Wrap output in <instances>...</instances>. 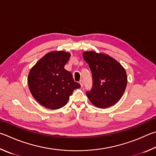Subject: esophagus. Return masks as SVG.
<instances>
[{
  "label": "esophagus",
  "instance_id": "esophagus-1",
  "mask_svg": "<svg viewBox=\"0 0 156 156\" xmlns=\"http://www.w3.org/2000/svg\"><path fill=\"white\" fill-rule=\"evenodd\" d=\"M80 83L81 86V87H83V80H80Z\"/></svg>",
  "mask_w": 156,
  "mask_h": 156
}]
</instances>
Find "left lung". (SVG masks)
<instances>
[{"label":"left lung","mask_w":156,"mask_h":156,"mask_svg":"<svg viewBox=\"0 0 156 156\" xmlns=\"http://www.w3.org/2000/svg\"><path fill=\"white\" fill-rule=\"evenodd\" d=\"M83 58L91 70L92 87L86 95L94 105L107 108L119 101L125 90L127 74L123 67L108 55L84 52Z\"/></svg>","instance_id":"8db88e82"}]
</instances>
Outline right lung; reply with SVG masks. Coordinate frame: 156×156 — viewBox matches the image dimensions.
<instances>
[{
	"mask_svg": "<svg viewBox=\"0 0 156 156\" xmlns=\"http://www.w3.org/2000/svg\"><path fill=\"white\" fill-rule=\"evenodd\" d=\"M69 53L53 51L45 55L30 70L28 84L35 99L46 108L59 109L66 104L80 84L73 80L72 73L64 68Z\"/></svg>",
	"mask_w": 156,
	"mask_h": 156,
	"instance_id": "right-lung-1",
	"label": "right lung"
}]
</instances>
